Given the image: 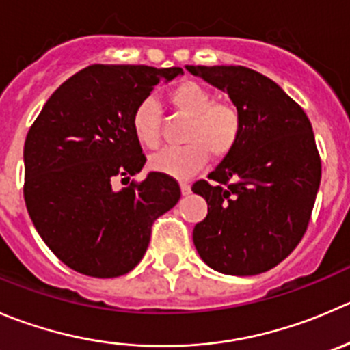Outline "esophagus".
<instances>
[{
  "instance_id": "1",
  "label": "esophagus",
  "mask_w": 350,
  "mask_h": 350,
  "mask_svg": "<svg viewBox=\"0 0 350 350\" xmlns=\"http://www.w3.org/2000/svg\"><path fill=\"white\" fill-rule=\"evenodd\" d=\"M179 186H181V193H183V196H188L189 193H191V186H189L188 183H186V181H181V183H179Z\"/></svg>"
}]
</instances>
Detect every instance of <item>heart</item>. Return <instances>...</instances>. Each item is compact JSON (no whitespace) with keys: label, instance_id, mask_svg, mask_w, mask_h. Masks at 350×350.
Returning a JSON list of instances; mask_svg holds the SVG:
<instances>
[{"label":"heart","instance_id":"1","mask_svg":"<svg viewBox=\"0 0 350 350\" xmlns=\"http://www.w3.org/2000/svg\"><path fill=\"white\" fill-rule=\"evenodd\" d=\"M169 103L179 114L188 118L185 147L164 148L150 155L148 167L176 179H186L208 162L210 154L222 159L232 152L241 137L243 118L239 109L227 100H213L205 85L185 80L169 92ZM131 130L144 147L161 144V116L154 100L145 99L135 107Z\"/></svg>","mask_w":350,"mask_h":350}]
</instances>
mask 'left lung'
Returning a JSON list of instances; mask_svg holds the SVG:
<instances>
[{"mask_svg":"<svg viewBox=\"0 0 350 350\" xmlns=\"http://www.w3.org/2000/svg\"><path fill=\"white\" fill-rule=\"evenodd\" d=\"M227 92L243 118L241 137L205 181L193 185L208 213L193 229L196 251L226 275H258L303 239L321 179L306 113L279 85L246 66H186Z\"/></svg>","mask_w":350,"mask_h":350,"instance_id":"left-lung-1","label":"left lung"}]
</instances>
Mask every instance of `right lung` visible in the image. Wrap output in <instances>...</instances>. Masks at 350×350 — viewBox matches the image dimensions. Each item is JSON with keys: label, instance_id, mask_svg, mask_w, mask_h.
I'll use <instances>...</instances> for the list:
<instances>
[{"label": "right lung", "instance_id": "obj_1", "mask_svg": "<svg viewBox=\"0 0 350 350\" xmlns=\"http://www.w3.org/2000/svg\"><path fill=\"white\" fill-rule=\"evenodd\" d=\"M181 68L92 64L47 99L23 147V196L29 215L64 265L99 279L133 270L150 241L152 224L181 198L178 181L148 172L131 116L161 80ZM123 177L127 186L113 188Z\"/></svg>", "mask_w": 350, "mask_h": 350}]
</instances>
